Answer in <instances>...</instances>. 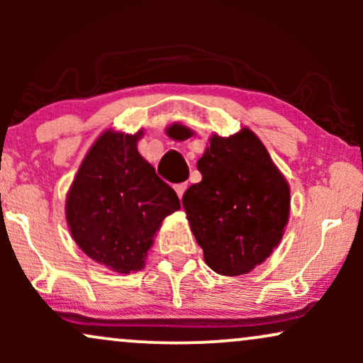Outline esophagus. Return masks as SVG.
I'll list each match as a JSON object with an SVG mask.
<instances>
[{"instance_id":"esophagus-1","label":"esophagus","mask_w":363,"mask_h":363,"mask_svg":"<svg viewBox=\"0 0 363 363\" xmlns=\"http://www.w3.org/2000/svg\"><path fill=\"white\" fill-rule=\"evenodd\" d=\"M174 189H176L179 198H182V194H184V191L187 189V182H179V184L174 186Z\"/></svg>"}]
</instances>
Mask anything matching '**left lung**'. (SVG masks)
Instances as JSON below:
<instances>
[{
    "label": "left lung",
    "instance_id": "1",
    "mask_svg": "<svg viewBox=\"0 0 363 363\" xmlns=\"http://www.w3.org/2000/svg\"><path fill=\"white\" fill-rule=\"evenodd\" d=\"M184 140L191 129L169 128ZM201 182L182 196L187 220L205 262L225 277L252 272L280 244L290 215V187L268 150L249 128L213 135L198 160Z\"/></svg>",
    "mask_w": 363,
    "mask_h": 363
}]
</instances>
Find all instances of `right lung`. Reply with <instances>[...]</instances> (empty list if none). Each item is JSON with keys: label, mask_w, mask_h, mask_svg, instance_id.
<instances>
[{"label": "right lung", "mask_w": 363, "mask_h": 363, "mask_svg": "<svg viewBox=\"0 0 363 363\" xmlns=\"http://www.w3.org/2000/svg\"><path fill=\"white\" fill-rule=\"evenodd\" d=\"M143 133L104 131L66 198V222L86 256L118 273L138 272L164 218L181 208L176 191L140 155Z\"/></svg>", "instance_id": "1"}]
</instances>
